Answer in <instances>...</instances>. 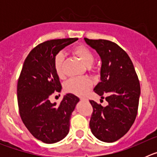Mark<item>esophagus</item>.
<instances>
[{"mask_svg": "<svg viewBox=\"0 0 157 157\" xmlns=\"http://www.w3.org/2000/svg\"><path fill=\"white\" fill-rule=\"evenodd\" d=\"M80 101H88V100H87L86 98H80Z\"/></svg>", "mask_w": 157, "mask_h": 157, "instance_id": "obj_1", "label": "esophagus"}]
</instances>
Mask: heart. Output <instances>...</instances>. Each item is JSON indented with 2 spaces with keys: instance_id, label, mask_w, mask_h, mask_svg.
Instances as JSON below:
<instances>
[{
  "instance_id": "1",
  "label": "heart",
  "mask_w": 157,
  "mask_h": 157,
  "mask_svg": "<svg viewBox=\"0 0 157 157\" xmlns=\"http://www.w3.org/2000/svg\"><path fill=\"white\" fill-rule=\"evenodd\" d=\"M72 52L81 59L82 63L90 70L92 69V65L95 60L94 52L85 45H79L74 47ZM64 61V54L59 52L55 55L53 59V66L55 71L59 77H63V65ZM92 86V82L86 77L72 78L65 83L64 90L67 92L77 96H84Z\"/></svg>"
}]
</instances>
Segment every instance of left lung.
<instances>
[{
	"label": "left lung",
	"mask_w": 157,
	"mask_h": 157,
	"mask_svg": "<svg viewBox=\"0 0 157 157\" xmlns=\"http://www.w3.org/2000/svg\"><path fill=\"white\" fill-rule=\"evenodd\" d=\"M101 58V82L94 92L105 98L103 107L90 101L93 107L90 127L98 139L113 142L125 135L138 114L140 82L130 56L115 42L84 38Z\"/></svg>",
	"instance_id": "1"
}]
</instances>
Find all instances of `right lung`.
<instances>
[{
  "label": "right lung",
  "mask_w": 157,
  "mask_h": 157,
  "mask_svg": "<svg viewBox=\"0 0 157 157\" xmlns=\"http://www.w3.org/2000/svg\"><path fill=\"white\" fill-rule=\"evenodd\" d=\"M77 40L53 39L37 45L27 56L19 75V115L30 134L44 143H55L67 135L71 113L79 101L71 94L64 95L58 105L49 100L51 95L61 90L59 76L54 69V56Z\"/></svg>",
  "instance_id": "right-lung-1"
}]
</instances>
